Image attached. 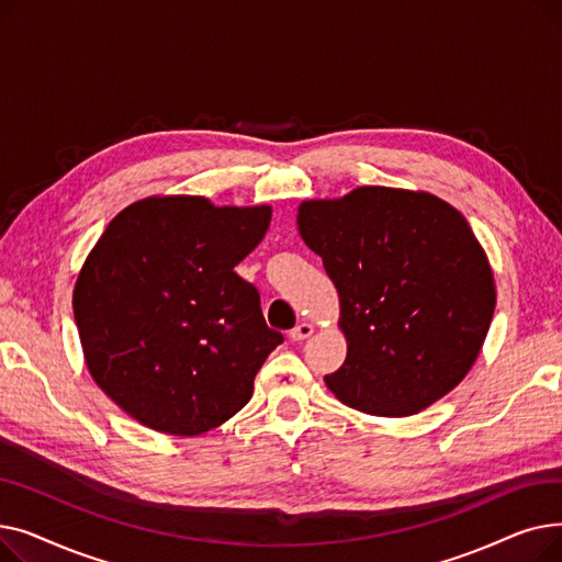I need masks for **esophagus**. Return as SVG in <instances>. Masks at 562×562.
I'll list each match as a JSON object with an SVG mask.
<instances>
[{"instance_id":"1","label":"esophagus","mask_w":562,"mask_h":562,"mask_svg":"<svg viewBox=\"0 0 562 562\" xmlns=\"http://www.w3.org/2000/svg\"><path fill=\"white\" fill-rule=\"evenodd\" d=\"M312 333H314L312 323H299V326L289 333V339L291 341H303V339H310Z\"/></svg>"}]
</instances>
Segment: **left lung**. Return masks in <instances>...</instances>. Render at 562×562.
<instances>
[{"label":"left lung","instance_id":"left-lung-1","mask_svg":"<svg viewBox=\"0 0 562 562\" xmlns=\"http://www.w3.org/2000/svg\"><path fill=\"white\" fill-rule=\"evenodd\" d=\"M299 232L339 293L348 350L323 380L341 403L409 417L460 385L487 337L496 284L456 206L426 191L358 187L301 202Z\"/></svg>","mask_w":562,"mask_h":562}]
</instances>
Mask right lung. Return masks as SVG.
I'll use <instances>...</instances> for the list:
<instances>
[{
  "label": "right lung",
  "instance_id": "add662e5",
  "mask_svg": "<svg viewBox=\"0 0 562 562\" xmlns=\"http://www.w3.org/2000/svg\"><path fill=\"white\" fill-rule=\"evenodd\" d=\"M273 210L216 206L202 195H150L117 214L72 291L83 360L98 387L157 432L218 428L252 396L282 335L259 291L236 276Z\"/></svg>",
  "mask_w": 562,
  "mask_h": 562
}]
</instances>
